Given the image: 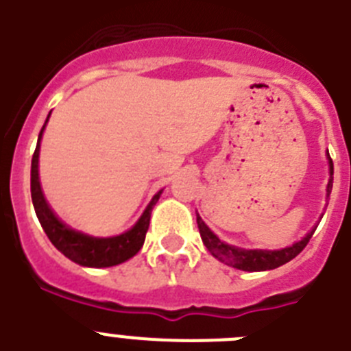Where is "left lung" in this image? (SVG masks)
Masks as SVG:
<instances>
[{
  "label": "left lung",
  "mask_w": 351,
  "mask_h": 351,
  "mask_svg": "<svg viewBox=\"0 0 351 351\" xmlns=\"http://www.w3.org/2000/svg\"><path fill=\"white\" fill-rule=\"evenodd\" d=\"M327 161H328V182H327V195H325V200L328 204V197H330V191H332V181H334V165L332 160L328 156L327 151ZM197 225L198 230H200V237H202L204 246L207 247L210 255L214 258H218L219 262L230 265V267L239 269V271H247V272H260V271H272V269H278L281 265H285L287 262L295 258L300 251L306 247V244L309 243L311 235L315 234L316 225L313 226L308 234L304 235L300 241L290 244L287 247H281V250H244V247L232 246V244L225 243L218 235L210 230L209 226L204 223V219L200 218V214L197 213Z\"/></svg>",
  "instance_id": "1"
}]
</instances>
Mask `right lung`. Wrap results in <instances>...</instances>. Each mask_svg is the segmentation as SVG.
Returning a JSON list of instances; mask_svg holds the SVG:
<instances>
[{
  "label": "right lung",
  "instance_id": "1",
  "mask_svg": "<svg viewBox=\"0 0 351 351\" xmlns=\"http://www.w3.org/2000/svg\"><path fill=\"white\" fill-rule=\"evenodd\" d=\"M49 117H51V112H49L47 119H45L42 130H40L35 154H33V160H31V200H33L36 218H38L43 232L51 239V243L54 244L56 250L61 251L66 258L79 263L82 267L101 269L112 267V265H119V263L126 262V260L137 255L141 247L144 246L145 232H147L149 219H151V210H153V207L160 200L163 190H160L151 198V202L147 204V207L144 209L141 218L137 219V223L126 232H123V234L110 235V237H95V235L84 234V232L68 226L51 209V206H49L45 197H43L42 186H40V142H42Z\"/></svg>",
  "mask_w": 351,
  "mask_h": 351
}]
</instances>
